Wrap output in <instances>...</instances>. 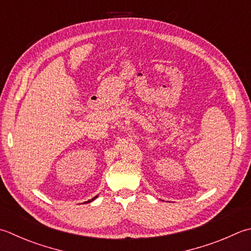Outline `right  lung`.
Here are the masks:
<instances>
[{
	"label": "right lung",
	"mask_w": 251,
	"mask_h": 251,
	"mask_svg": "<svg viewBox=\"0 0 251 251\" xmlns=\"http://www.w3.org/2000/svg\"><path fill=\"white\" fill-rule=\"evenodd\" d=\"M97 197H98V195L96 196V197H93L92 199H90V200H88V201H86V202H87V203H89V202H91V201H93V200H95V199H96ZM86 202H85V203H86Z\"/></svg>",
	"instance_id": "add662e5"
}]
</instances>
